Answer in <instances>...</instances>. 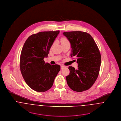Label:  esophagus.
<instances>
[{"mask_svg":"<svg viewBox=\"0 0 121 121\" xmlns=\"http://www.w3.org/2000/svg\"><path fill=\"white\" fill-rule=\"evenodd\" d=\"M66 66H61V69H63V68H66Z\"/></svg>","mask_w":121,"mask_h":121,"instance_id":"34e87169","label":"esophagus"}]
</instances>
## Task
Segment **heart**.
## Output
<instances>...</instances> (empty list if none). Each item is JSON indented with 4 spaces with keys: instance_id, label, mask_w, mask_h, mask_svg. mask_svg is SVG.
Returning a JSON list of instances; mask_svg holds the SVG:
<instances>
[{
    "instance_id": "1",
    "label": "heart",
    "mask_w": 121,
    "mask_h": 121,
    "mask_svg": "<svg viewBox=\"0 0 121 121\" xmlns=\"http://www.w3.org/2000/svg\"><path fill=\"white\" fill-rule=\"evenodd\" d=\"M61 42L62 44H64V43H69L68 39L67 38H65V37H63V38H61Z\"/></svg>"
}]
</instances>
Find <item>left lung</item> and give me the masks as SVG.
Masks as SVG:
<instances>
[{
	"instance_id": "left-lung-1",
	"label": "left lung",
	"mask_w": 121,
	"mask_h": 121,
	"mask_svg": "<svg viewBox=\"0 0 121 121\" xmlns=\"http://www.w3.org/2000/svg\"><path fill=\"white\" fill-rule=\"evenodd\" d=\"M72 48L71 57L75 56L78 69L69 66L67 83L73 91L81 92L89 89L98 78L101 66V56L92 37L86 32L72 31L64 32Z\"/></svg>"
}]
</instances>
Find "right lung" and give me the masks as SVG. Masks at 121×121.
I'll use <instances>...</instances> for the list:
<instances>
[{"label": "right lung", "mask_w": 121, "mask_h": 121, "mask_svg": "<svg viewBox=\"0 0 121 121\" xmlns=\"http://www.w3.org/2000/svg\"><path fill=\"white\" fill-rule=\"evenodd\" d=\"M59 30L41 32L30 36L25 41L20 58V69L23 79L31 88L44 92L52 87L60 70L58 64L45 63L47 57Z\"/></svg>", "instance_id": "1"}]
</instances>
